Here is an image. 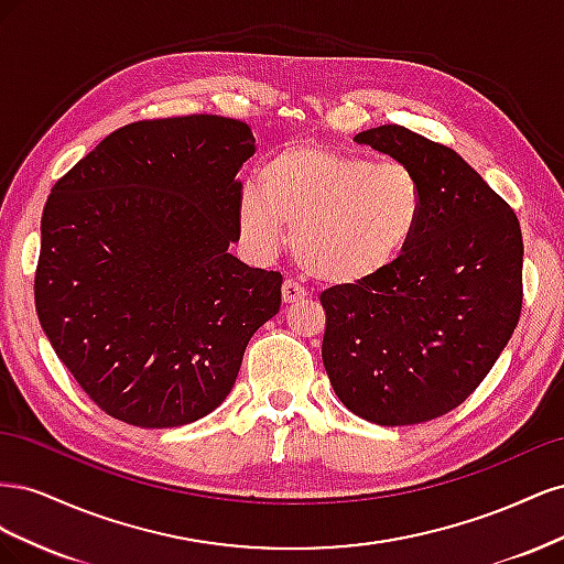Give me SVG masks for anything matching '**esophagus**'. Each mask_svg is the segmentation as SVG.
I'll return each instance as SVG.
<instances>
[{"label": "esophagus", "instance_id": "esophagus-1", "mask_svg": "<svg viewBox=\"0 0 564 564\" xmlns=\"http://www.w3.org/2000/svg\"><path fill=\"white\" fill-rule=\"evenodd\" d=\"M303 299H305V289L299 282H294V280H284V284H282V301L284 303H299Z\"/></svg>", "mask_w": 564, "mask_h": 564}]
</instances>
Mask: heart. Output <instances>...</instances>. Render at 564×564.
<instances>
[{
	"mask_svg": "<svg viewBox=\"0 0 564 564\" xmlns=\"http://www.w3.org/2000/svg\"><path fill=\"white\" fill-rule=\"evenodd\" d=\"M425 187L404 162H371L317 143H286L245 191L237 224L256 251H272L282 228L296 265L329 286L377 280L414 242Z\"/></svg>",
	"mask_w": 564,
	"mask_h": 564,
	"instance_id": "1",
	"label": "heart"
}]
</instances>
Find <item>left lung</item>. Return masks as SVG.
<instances>
[{
    "instance_id": "1",
    "label": "left lung",
    "mask_w": 564,
    "mask_h": 564,
    "mask_svg": "<svg viewBox=\"0 0 564 564\" xmlns=\"http://www.w3.org/2000/svg\"><path fill=\"white\" fill-rule=\"evenodd\" d=\"M404 162L425 214L402 259L377 280L319 294L322 362L352 414L412 425L452 412L499 360L522 311V232L475 169L400 124L355 135Z\"/></svg>"
}]
</instances>
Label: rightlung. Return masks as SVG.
Returning a JSON list of instances; mask_svg holds the SVG:
<instances>
[{
  "label": "right lung",
  "mask_w": 564,
  "mask_h": 564,
  "mask_svg": "<svg viewBox=\"0 0 564 564\" xmlns=\"http://www.w3.org/2000/svg\"><path fill=\"white\" fill-rule=\"evenodd\" d=\"M249 124L141 119L106 135L51 187L35 305L89 400L141 429L193 423L228 398L282 275L228 253L240 240Z\"/></svg>",
  "instance_id": "1"
}]
</instances>
